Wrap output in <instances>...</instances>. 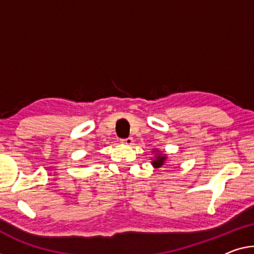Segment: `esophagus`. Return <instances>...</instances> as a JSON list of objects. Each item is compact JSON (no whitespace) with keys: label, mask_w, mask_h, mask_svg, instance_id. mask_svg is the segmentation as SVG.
<instances>
[{"label":"esophagus","mask_w":254,"mask_h":254,"mask_svg":"<svg viewBox=\"0 0 254 254\" xmlns=\"http://www.w3.org/2000/svg\"><path fill=\"white\" fill-rule=\"evenodd\" d=\"M132 142H134V139H132L131 137H127V138H123L122 139V143L126 144V145H131Z\"/></svg>","instance_id":"1"}]
</instances>
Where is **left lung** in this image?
I'll return each instance as SVG.
<instances>
[{"label": "left lung", "instance_id": "left-lung-1", "mask_svg": "<svg viewBox=\"0 0 254 254\" xmlns=\"http://www.w3.org/2000/svg\"><path fill=\"white\" fill-rule=\"evenodd\" d=\"M165 160H166V157H163V155H159V157H157V159H154L153 161H152V165H153L155 168H160L161 166H163Z\"/></svg>", "mask_w": 254, "mask_h": 254}]
</instances>
